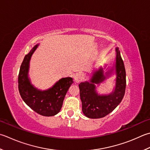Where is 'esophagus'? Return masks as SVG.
<instances>
[{"label": "esophagus", "instance_id": "34e87169", "mask_svg": "<svg viewBox=\"0 0 150 150\" xmlns=\"http://www.w3.org/2000/svg\"><path fill=\"white\" fill-rule=\"evenodd\" d=\"M83 73H77V76H76V77H75V80L76 82H77V83H79V81H81L82 79H83Z\"/></svg>", "mask_w": 150, "mask_h": 150}]
</instances>
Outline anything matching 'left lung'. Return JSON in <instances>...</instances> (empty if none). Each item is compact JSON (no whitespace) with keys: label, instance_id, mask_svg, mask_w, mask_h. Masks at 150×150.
<instances>
[{"label":"left lung","instance_id":"obj_1","mask_svg":"<svg viewBox=\"0 0 150 150\" xmlns=\"http://www.w3.org/2000/svg\"><path fill=\"white\" fill-rule=\"evenodd\" d=\"M116 85L112 93L108 95H99L96 92V84L99 85L107 78L103 74L102 67L93 73L89 82L85 81L79 84L82 110L88 118L96 119L105 117L114 110L124 98L126 87L125 69L118 47L116 48ZM112 70L107 72V75L111 74Z\"/></svg>","mask_w":150,"mask_h":150}]
</instances>
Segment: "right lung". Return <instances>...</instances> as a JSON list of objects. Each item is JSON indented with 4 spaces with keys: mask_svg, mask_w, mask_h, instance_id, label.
Wrapping results in <instances>:
<instances>
[{
    "mask_svg": "<svg viewBox=\"0 0 150 150\" xmlns=\"http://www.w3.org/2000/svg\"><path fill=\"white\" fill-rule=\"evenodd\" d=\"M38 45L39 44L35 45L25 55L21 65L18 77L19 91L23 100L35 112L44 116H52L60 112L65 96L73 81L71 77L62 78L47 90L42 91L35 88L30 83L28 73L31 57Z\"/></svg>",
    "mask_w": 150,
    "mask_h": 150,
    "instance_id": "1",
    "label": "right lung"
}]
</instances>
